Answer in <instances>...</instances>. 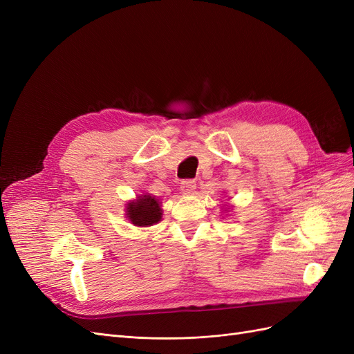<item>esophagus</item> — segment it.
<instances>
[{"label": "esophagus", "mask_w": 354, "mask_h": 354, "mask_svg": "<svg viewBox=\"0 0 354 354\" xmlns=\"http://www.w3.org/2000/svg\"><path fill=\"white\" fill-rule=\"evenodd\" d=\"M195 187H196V183H195V180H192V178H186L180 183V189L183 194H192V192L195 190Z\"/></svg>", "instance_id": "34e87169"}]
</instances>
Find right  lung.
<instances>
[{"label": "right lung", "mask_w": 354, "mask_h": 354, "mask_svg": "<svg viewBox=\"0 0 354 354\" xmlns=\"http://www.w3.org/2000/svg\"><path fill=\"white\" fill-rule=\"evenodd\" d=\"M127 217L136 226L147 227L160 220V205L158 199L143 195L138 196L136 202L128 203L127 208Z\"/></svg>", "instance_id": "obj_1"}]
</instances>
